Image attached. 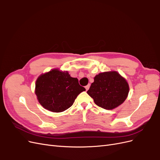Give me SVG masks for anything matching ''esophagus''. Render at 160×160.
Segmentation results:
<instances>
[{
    "label": "esophagus",
    "mask_w": 160,
    "mask_h": 160,
    "mask_svg": "<svg viewBox=\"0 0 160 160\" xmlns=\"http://www.w3.org/2000/svg\"><path fill=\"white\" fill-rule=\"evenodd\" d=\"M89 88H90V84H89V85H88L87 86H85V89H86V91H88V90L89 89Z\"/></svg>",
    "instance_id": "obj_1"
}]
</instances>
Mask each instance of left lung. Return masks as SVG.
<instances>
[{
  "label": "left lung",
  "mask_w": 160,
  "mask_h": 160,
  "mask_svg": "<svg viewBox=\"0 0 160 160\" xmlns=\"http://www.w3.org/2000/svg\"><path fill=\"white\" fill-rule=\"evenodd\" d=\"M128 83L118 72L112 71L99 73L94 77L88 94L95 103L105 109H113L127 99Z\"/></svg>",
  "instance_id": "obj_1"
}]
</instances>
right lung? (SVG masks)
Returning a JSON list of instances; mask_svg holds the SVG:
<instances>
[{
	"label": "right lung",
	"mask_w": 160,
	"mask_h": 160,
	"mask_svg": "<svg viewBox=\"0 0 160 160\" xmlns=\"http://www.w3.org/2000/svg\"><path fill=\"white\" fill-rule=\"evenodd\" d=\"M84 91L77 78L71 77L67 71L53 69L38 77L35 92L43 108L59 113L69 109L77 95Z\"/></svg>",
	"instance_id": "add662e5"
}]
</instances>
